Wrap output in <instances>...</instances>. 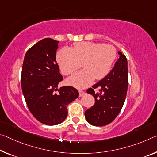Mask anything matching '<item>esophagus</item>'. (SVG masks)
<instances>
[{
    "mask_svg": "<svg viewBox=\"0 0 157 157\" xmlns=\"http://www.w3.org/2000/svg\"><path fill=\"white\" fill-rule=\"evenodd\" d=\"M84 94H85V93H84V91H82V90H79V97L84 96Z\"/></svg>",
    "mask_w": 157,
    "mask_h": 157,
    "instance_id": "esophagus-1",
    "label": "esophagus"
}]
</instances>
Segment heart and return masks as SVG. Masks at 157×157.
Listing matches in <instances>:
<instances>
[{
	"instance_id": "obj_1",
	"label": "heart",
	"mask_w": 157,
	"mask_h": 157,
	"mask_svg": "<svg viewBox=\"0 0 157 157\" xmlns=\"http://www.w3.org/2000/svg\"><path fill=\"white\" fill-rule=\"evenodd\" d=\"M117 56L114 47L93 42H80L73 48L64 47L56 54V61L64 75H68L79 68L82 62L83 69L67 79L66 82L78 89L93 83L94 79H103L110 73Z\"/></svg>"
}]
</instances>
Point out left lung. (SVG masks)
<instances>
[{
	"instance_id": "left-lung-1",
	"label": "left lung",
	"mask_w": 157,
	"mask_h": 157,
	"mask_svg": "<svg viewBox=\"0 0 157 157\" xmlns=\"http://www.w3.org/2000/svg\"><path fill=\"white\" fill-rule=\"evenodd\" d=\"M119 58L108 75L87 89L95 98V103L85 111L86 121L91 125L103 126L110 124L122 108L127 93L128 79L127 59L121 52ZM100 88L99 93L94 89Z\"/></svg>"
}]
</instances>
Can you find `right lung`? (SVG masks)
<instances>
[{"instance_id":"1","label":"right lung","mask_w":157,"mask_h":157,"mask_svg":"<svg viewBox=\"0 0 157 157\" xmlns=\"http://www.w3.org/2000/svg\"><path fill=\"white\" fill-rule=\"evenodd\" d=\"M58 43L48 38L35 44L26 52L21 70V84L26 105L35 118L49 126L63 122L68 115L67 106L79 96L73 86L58 89L63 79L56 61Z\"/></svg>"}]
</instances>
